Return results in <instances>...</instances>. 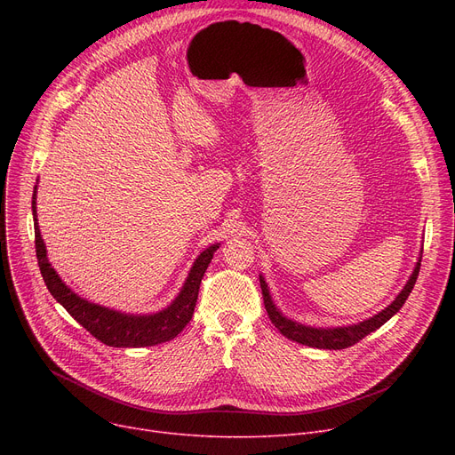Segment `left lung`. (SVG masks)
I'll list each match as a JSON object with an SVG mask.
<instances>
[{
	"label": "left lung",
	"instance_id": "left-lung-1",
	"mask_svg": "<svg viewBox=\"0 0 455 455\" xmlns=\"http://www.w3.org/2000/svg\"><path fill=\"white\" fill-rule=\"evenodd\" d=\"M420 271V259L419 264L411 275V278L405 283V288L402 290V293L395 299V302L391 306H387L384 312H379L378 315L371 317L369 321H363L360 324H354V326H343V328H309V326H302L299 323H293L290 319H285L278 309L275 307L269 291H267V283L266 280L259 276V285H261V295H264V304L267 309V315L271 319V323L280 330L282 336H285L291 341H297L300 345L306 347H314V348H328V350H341V348H348L352 345H355L357 341H362L365 336H369L371 331L378 330L381 324L387 323L398 309L403 306V302L408 300L413 285L417 282Z\"/></svg>",
	"mask_w": 455,
	"mask_h": 455
}]
</instances>
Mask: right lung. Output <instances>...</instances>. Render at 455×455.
Here are the masks:
<instances>
[{
  "instance_id": "add662e5",
  "label": "right lung",
  "mask_w": 455,
  "mask_h": 455,
  "mask_svg": "<svg viewBox=\"0 0 455 455\" xmlns=\"http://www.w3.org/2000/svg\"><path fill=\"white\" fill-rule=\"evenodd\" d=\"M36 188L33 191V220H35V249L38 267L47 290L57 302H60L66 312L74 317L83 328H86L92 336L108 345L119 348H138L153 347L177 338L194 315L196 302L199 297V285L206 273V267L213 258V252L220 245H212L196 259L194 267L184 283L180 295L173 300L170 307L162 309L155 315H125L114 312V309L92 304L71 291L68 285L59 278L55 269L45 258V247L40 237L36 223Z\"/></svg>"
}]
</instances>
